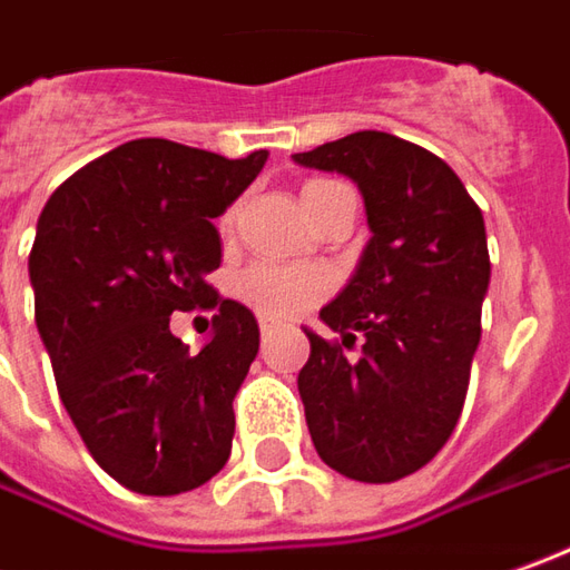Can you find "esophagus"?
Returning a JSON list of instances; mask_svg holds the SVG:
<instances>
[{
	"label": "esophagus",
	"instance_id": "obj_1",
	"mask_svg": "<svg viewBox=\"0 0 570 570\" xmlns=\"http://www.w3.org/2000/svg\"><path fill=\"white\" fill-rule=\"evenodd\" d=\"M278 332V325L276 323H269V320H261V335H263V341H266V337H273Z\"/></svg>",
	"mask_w": 570,
	"mask_h": 570
}]
</instances>
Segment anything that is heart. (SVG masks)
I'll return each mask as SVG.
<instances>
[{
    "label": "heart",
    "mask_w": 570,
    "mask_h": 570,
    "mask_svg": "<svg viewBox=\"0 0 570 570\" xmlns=\"http://www.w3.org/2000/svg\"><path fill=\"white\" fill-rule=\"evenodd\" d=\"M332 186V183H309L307 191ZM235 210L223 214V229L233 223ZM332 278L320 266H301V263H254L238 273L235 278V294L245 301L247 307H254L269 320H288L297 316L307 307H313L325 292H328Z\"/></svg>",
    "instance_id": "obj_1"
}]
</instances>
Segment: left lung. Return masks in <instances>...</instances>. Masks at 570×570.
<instances>
[{
  "instance_id": "1",
  "label": "left lung",
  "mask_w": 570,
  "mask_h": 570,
  "mask_svg": "<svg viewBox=\"0 0 570 570\" xmlns=\"http://www.w3.org/2000/svg\"><path fill=\"white\" fill-rule=\"evenodd\" d=\"M294 164L356 183L372 238L351 282L320 309L353 361L304 328L297 375L313 446L344 478L387 484L419 472L450 441L469 391L490 285L481 207L438 155L363 129Z\"/></svg>"
}]
</instances>
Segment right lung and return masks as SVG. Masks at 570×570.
<instances>
[{
    "mask_svg": "<svg viewBox=\"0 0 570 570\" xmlns=\"http://www.w3.org/2000/svg\"><path fill=\"white\" fill-rule=\"evenodd\" d=\"M266 158L132 139L73 173L39 214L30 250L39 337L86 450L127 490L186 493L233 453V400L261 328L204 276L223 261L214 219ZM195 306L218 307L198 354L169 332L171 309Z\"/></svg>",
    "mask_w": 570,
    "mask_h": 570,
    "instance_id": "add662e5",
    "label": "right lung"
}]
</instances>
